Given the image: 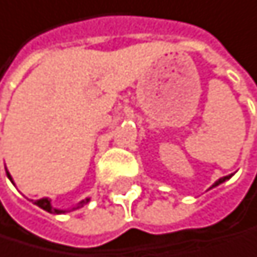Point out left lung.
Listing matches in <instances>:
<instances>
[{
  "label": "left lung",
  "instance_id": "8db88e82",
  "mask_svg": "<svg viewBox=\"0 0 257 257\" xmlns=\"http://www.w3.org/2000/svg\"><path fill=\"white\" fill-rule=\"evenodd\" d=\"M231 176H233V174H230V176H225V177H222V179H219L217 182H214V185L211 186V188H214V186H217V185H220V183H222V182H225V180H228V179H230Z\"/></svg>",
  "mask_w": 257,
  "mask_h": 257
}]
</instances>
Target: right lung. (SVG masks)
<instances>
[{
  "mask_svg": "<svg viewBox=\"0 0 257 257\" xmlns=\"http://www.w3.org/2000/svg\"><path fill=\"white\" fill-rule=\"evenodd\" d=\"M6 173H7V177L12 180V177H11V174H9V171L6 170ZM89 202V199H84V200H81L75 208H72V210H77V208H80V206H83L84 203H87ZM35 205H38L40 208H43L44 211H47V213H52V214H60V213H66V211H63V210H57V208H54V206L51 205V200H49L47 197H44V199H40V200H35Z\"/></svg>",
  "mask_w": 257,
  "mask_h": 257,
  "instance_id": "obj_1",
  "label": "right lung"
}]
</instances>
